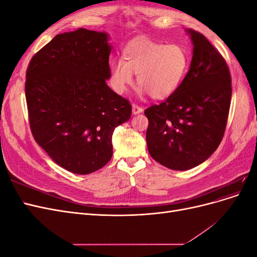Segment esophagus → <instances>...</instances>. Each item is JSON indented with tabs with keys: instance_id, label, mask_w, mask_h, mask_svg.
Wrapping results in <instances>:
<instances>
[{
	"instance_id": "1",
	"label": "esophagus",
	"mask_w": 257,
	"mask_h": 257,
	"mask_svg": "<svg viewBox=\"0 0 257 257\" xmlns=\"http://www.w3.org/2000/svg\"><path fill=\"white\" fill-rule=\"evenodd\" d=\"M132 111H133V114H138V113H142L144 111L143 107L138 106L136 104H133V106H132Z\"/></svg>"
}]
</instances>
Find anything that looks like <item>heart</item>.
I'll list each match as a JSON object with an SVG mask.
<instances>
[{
	"label": "heart",
	"instance_id": "b5f03b06",
	"mask_svg": "<svg viewBox=\"0 0 257 257\" xmlns=\"http://www.w3.org/2000/svg\"><path fill=\"white\" fill-rule=\"evenodd\" d=\"M189 63V54L182 46L139 38L124 48L123 60L110 63L111 87L123 94L133 83L135 73L142 92H149L155 99H164L180 87Z\"/></svg>",
	"mask_w": 257,
	"mask_h": 257
}]
</instances>
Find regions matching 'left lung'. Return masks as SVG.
<instances>
[{
  "label": "left lung",
  "mask_w": 257,
  "mask_h": 257,
  "mask_svg": "<svg viewBox=\"0 0 257 257\" xmlns=\"http://www.w3.org/2000/svg\"><path fill=\"white\" fill-rule=\"evenodd\" d=\"M186 32L193 43L188 74L174 94L145 110L148 150L174 170L198 166L217 149L231 97L229 69L221 53L203 34L191 29Z\"/></svg>",
  "instance_id": "8db88e82"
}]
</instances>
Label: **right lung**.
<instances>
[{
	"label": "right lung",
	"instance_id": "obj_1",
	"mask_svg": "<svg viewBox=\"0 0 257 257\" xmlns=\"http://www.w3.org/2000/svg\"><path fill=\"white\" fill-rule=\"evenodd\" d=\"M108 34L78 29L54 36L31 59L26 98L36 143L59 166L88 175L112 157V134L132 106L114 93Z\"/></svg>",
	"mask_w": 257,
	"mask_h": 257
}]
</instances>
